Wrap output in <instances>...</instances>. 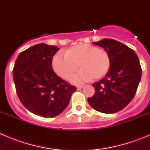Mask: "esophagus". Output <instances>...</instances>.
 <instances>
[{
    "label": "esophagus",
    "instance_id": "34e87169",
    "mask_svg": "<svg viewBox=\"0 0 150 150\" xmlns=\"http://www.w3.org/2000/svg\"><path fill=\"white\" fill-rule=\"evenodd\" d=\"M83 87H84V86H77V89H78V90H80V89L83 88Z\"/></svg>",
    "mask_w": 150,
    "mask_h": 150
}]
</instances>
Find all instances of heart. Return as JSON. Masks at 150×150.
Instances as JSON below:
<instances>
[{
	"mask_svg": "<svg viewBox=\"0 0 150 150\" xmlns=\"http://www.w3.org/2000/svg\"><path fill=\"white\" fill-rule=\"evenodd\" d=\"M111 66V58L106 50L89 44H80L67 50L65 56L57 54L52 59L54 70L60 77L79 84L93 78L99 80L107 74Z\"/></svg>",
	"mask_w": 150,
	"mask_h": 150,
	"instance_id": "obj_1",
	"label": "heart"
}]
</instances>
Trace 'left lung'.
I'll return each mask as SVG.
<instances>
[{"mask_svg":"<svg viewBox=\"0 0 150 150\" xmlns=\"http://www.w3.org/2000/svg\"><path fill=\"white\" fill-rule=\"evenodd\" d=\"M93 44L109 53L111 66L104 78L92 85L95 93L88 102L100 112H117L135 96L142 77L139 60L134 50L113 39H102Z\"/></svg>","mask_w":150,"mask_h":150,"instance_id":"obj_1","label":"left lung"}]
</instances>
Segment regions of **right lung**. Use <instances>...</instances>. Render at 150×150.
I'll return each mask as SVG.
<instances>
[{
	"label": "right lung",
	"instance_id": "obj_1",
	"mask_svg": "<svg viewBox=\"0 0 150 150\" xmlns=\"http://www.w3.org/2000/svg\"><path fill=\"white\" fill-rule=\"evenodd\" d=\"M59 50L40 43L22 51L13 69L18 97L30 112L43 117H53L66 109L76 87L68 84L54 72L53 56Z\"/></svg>",
	"mask_w": 150,
	"mask_h": 150
}]
</instances>
